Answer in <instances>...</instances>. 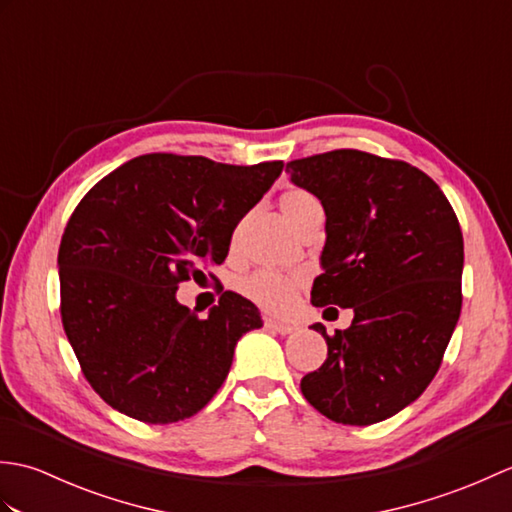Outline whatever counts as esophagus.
<instances>
[{
	"label": "esophagus",
	"mask_w": 512,
	"mask_h": 512,
	"mask_svg": "<svg viewBox=\"0 0 512 512\" xmlns=\"http://www.w3.org/2000/svg\"><path fill=\"white\" fill-rule=\"evenodd\" d=\"M264 325H266V328H268L270 332H277V334H281V336L292 334V332L297 330L295 323H286V321H279V319H266Z\"/></svg>",
	"instance_id": "esophagus-1"
}]
</instances>
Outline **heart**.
Masks as SVG:
<instances>
[{
	"label": "heart",
	"mask_w": 512,
	"mask_h": 512,
	"mask_svg": "<svg viewBox=\"0 0 512 512\" xmlns=\"http://www.w3.org/2000/svg\"><path fill=\"white\" fill-rule=\"evenodd\" d=\"M321 209L319 200L303 189H288L279 195V211L295 228L308 213ZM301 279L275 273V270H255L237 281V290L255 306L270 312H286L295 306Z\"/></svg>",
	"instance_id": "1"
}]
</instances>
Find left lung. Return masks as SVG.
<instances>
[{
  "instance_id": "1",
  "label": "left lung",
  "mask_w": 512,
  "mask_h": 512,
  "mask_svg": "<svg viewBox=\"0 0 512 512\" xmlns=\"http://www.w3.org/2000/svg\"><path fill=\"white\" fill-rule=\"evenodd\" d=\"M297 187L325 211L317 308H352L328 358L301 378L325 418L365 427L411 405L440 369L462 310L464 242L447 195L409 162L358 149L292 160Z\"/></svg>"
}]
</instances>
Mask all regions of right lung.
<instances>
[{"instance_id": "obj_1", "label": "right lung", "mask_w": 512, "mask_h": 512, "mask_svg": "<svg viewBox=\"0 0 512 512\" xmlns=\"http://www.w3.org/2000/svg\"><path fill=\"white\" fill-rule=\"evenodd\" d=\"M281 169V160L237 167L147 154L85 193L59 246L61 321L83 376L112 409L169 424L222 387L237 341L262 328L259 310L226 290L202 319L176 290L224 262L235 226Z\"/></svg>"}]
</instances>
